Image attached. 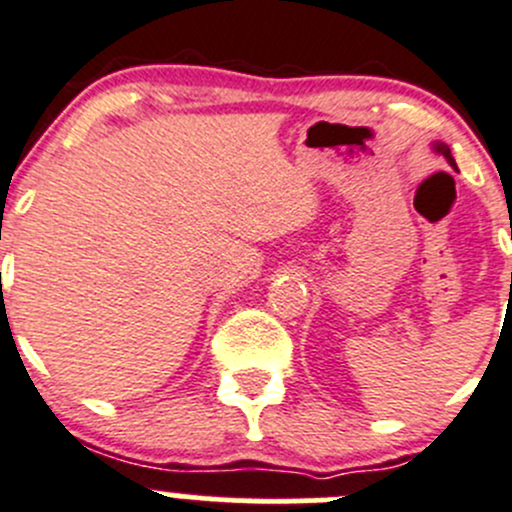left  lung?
Listing matches in <instances>:
<instances>
[{
  "instance_id": "obj_1",
  "label": "left lung",
  "mask_w": 512,
  "mask_h": 512,
  "mask_svg": "<svg viewBox=\"0 0 512 512\" xmlns=\"http://www.w3.org/2000/svg\"><path fill=\"white\" fill-rule=\"evenodd\" d=\"M433 151H436V153H441V156H443V158H446V160H448V163H451V165H453V168H456V160H453V156H451V148H448V146H446V143L436 141V143H433Z\"/></svg>"
}]
</instances>
